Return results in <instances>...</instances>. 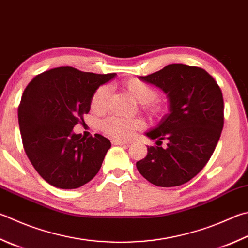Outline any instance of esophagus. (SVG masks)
I'll list each match as a JSON object with an SVG mask.
<instances>
[{
    "label": "esophagus",
    "instance_id": "esophagus-1",
    "mask_svg": "<svg viewBox=\"0 0 248 248\" xmlns=\"http://www.w3.org/2000/svg\"><path fill=\"white\" fill-rule=\"evenodd\" d=\"M111 144H112V145H129L130 142L120 141V140H112Z\"/></svg>",
    "mask_w": 248,
    "mask_h": 248
}]
</instances>
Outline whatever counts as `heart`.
I'll return each mask as SVG.
<instances>
[{
    "instance_id": "heart-1",
    "label": "heart",
    "mask_w": 248,
    "mask_h": 248,
    "mask_svg": "<svg viewBox=\"0 0 248 248\" xmlns=\"http://www.w3.org/2000/svg\"><path fill=\"white\" fill-rule=\"evenodd\" d=\"M121 85L130 95L141 103L143 109L151 116H158L163 112V107L154 101L157 96V91L150 84L133 78L124 81ZM109 95L110 91L107 85H102L98 88L92 96L91 109L96 112L105 110ZM142 127V120L138 118H124L118 116H110L100 123V129L103 132L111 138L120 140L129 139L134 131L140 130Z\"/></svg>"
}]
</instances>
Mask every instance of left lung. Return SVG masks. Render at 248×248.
I'll return each mask as SVG.
<instances>
[{
  "label": "left lung",
  "instance_id": "left-lung-1",
  "mask_svg": "<svg viewBox=\"0 0 248 248\" xmlns=\"http://www.w3.org/2000/svg\"><path fill=\"white\" fill-rule=\"evenodd\" d=\"M140 80L167 94L169 112L145 133L157 140V145L147 146V155L137 168L154 186H181L205 167L221 136L222 92L205 69L182 64L168 65Z\"/></svg>",
  "mask_w": 248,
  "mask_h": 248
}]
</instances>
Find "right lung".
Wrapping results in <instances>:
<instances>
[{"mask_svg":"<svg viewBox=\"0 0 248 248\" xmlns=\"http://www.w3.org/2000/svg\"><path fill=\"white\" fill-rule=\"evenodd\" d=\"M115 76L57 67L27 85L18 107L22 145L34 169L51 186L77 188L100 170L110 141L97 133L81 137L73 129L84 123L94 92Z\"/></svg>","mask_w":248,"mask_h":248,"instance_id":"right-lung-1","label":"right lung"}]
</instances>
